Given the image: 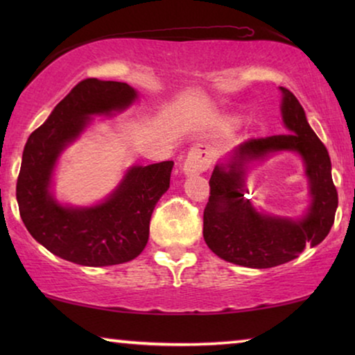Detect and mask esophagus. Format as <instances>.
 I'll return each mask as SVG.
<instances>
[{
  "mask_svg": "<svg viewBox=\"0 0 355 355\" xmlns=\"http://www.w3.org/2000/svg\"><path fill=\"white\" fill-rule=\"evenodd\" d=\"M210 153H208L205 148L196 147L187 153L186 159H184L182 173L186 174V176H193V174H200L203 171H207V169L210 168Z\"/></svg>",
  "mask_w": 355,
  "mask_h": 355,
  "instance_id": "esophagus-1",
  "label": "esophagus"
}]
</instances>
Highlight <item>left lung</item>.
<instances>
[{
    "mask_svg": "<svg viewBox=\"0 0 355 355\" xmlns=\"http://www.w3.org/2000/svg\"><path fill=\"white\" fill-rule=\"evenodd\" d=\"M279 90L286 134L247 140L232 152L230 163L216 164L203 211V239L210 250L247 268L283 265L297 259L307 245L320 244L331 230L338 208L328 150L309 125L293 92ZM276 151L299 153L306 164L313 203L299 220L259 214L245 197V164Z\"/></svg>",
    "mask_w": 355,
    "mask_h": 355,
    "instance_id": "8db88e82",
    "label": "left lung"
}]
</instances>
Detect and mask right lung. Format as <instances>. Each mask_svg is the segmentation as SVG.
<instances>
[{"instance_id": "obj_1", "label": "right lung", "mask_w": 355, "mask_h": 355, "mask_svg": "<svg viewBox=\"0 0 355 355\" xmlns=\"http://www.w3.org/2000/svg\"><path fill=\"white\" fill-rule=\"evenodd\" d=\"M135 100L137 92L124 82L82 80L33 130L24 148L16 186L24 225L45 249L72 263L119 265L147 245L150 218L168 191L173 162L132 166L114 192L94 207L61 205L51 193L58 158L90 124L92 116H111Z\"/></svg>"}]
</instances>
